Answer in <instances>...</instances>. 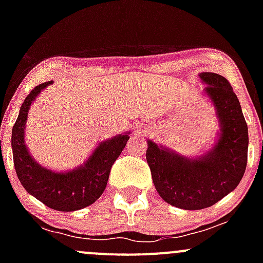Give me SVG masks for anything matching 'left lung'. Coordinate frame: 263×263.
I'll use <instances>...</instances> for the list:
<instances>
[{
    "label": "left lung",
    "mask_w": 263,
    "mask_h": 263,
    "mask_svg": "<svg viewBox=\"0 0 263 263\" xmlns=\"http://www.w3.org/2000/svg\"><path fill=\"white\" fill-rule=\"evenodd\" d=\"M220 124L214 147L196 159L147 141L146 160L154 185L165 202L184 210L210 208L242 181L248 156V127L229 81L214 72L198 75Z\"/></svg>",
    "instance_id": "1"
}]
</instances>
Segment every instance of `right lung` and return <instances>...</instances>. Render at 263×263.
I'll use <instances>...</instances> for the list:
<instances>
[{"label":"right lung","instance_id":"1","mask_svg":"<svg viewBox=\"0 0 263 263\" xmlns=\"http://www.w3.org/2000/svg\"><path fill=\"white\" fill-rule=\"evenodd\" d=\"M53 81L38 85L21 104L18 117L12 127L11 146L18 181L26 192L57 211H76L94 203L107 187L110 169L129 136L112 137L100 142L91 156L73 171L53 172L36 163L25 145V124L31 103L39 92Z\"/></svg>","mask_w":263,"mask_h":263}]
</instances>
